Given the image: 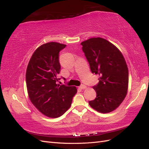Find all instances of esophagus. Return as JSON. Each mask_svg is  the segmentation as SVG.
<instances>
[{"label":"esophagus","mask_w":149,"mask_h":149,"mask_svg":"<svg viewBox=\"0 0 149 149\" xmlns=\"http://www.w3.org/2000/svg\"><path fill=\"white\" fill-rule=\"evenodd\" d=\"M79 88V89H86V88H87V86H86V85L82 84V85H81Z\"/></svg>","instance_id":"1"}]
</instances>
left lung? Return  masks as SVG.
I'll use <instances>...</instances> for the list:
<instances>
[{
  "instance_id": "8db88e82",
  "label": "left lung",
  "mask_w": 149,
  "mask_h": 149,
  "mask_svg": "<svg viewBox=\"0 0 149 149\" xmlns=\"http://www.w3.org/2000/svg\"><path fill=\"white\" fill-rule=\"evenodd\" d=\"M81 44L91 72L98 75L100 80L93 87L96 97L89 104L99 112L109 113L116 109L127 95V63L119 49L104 38H91Z\"/></svg>"
}]
</instances>
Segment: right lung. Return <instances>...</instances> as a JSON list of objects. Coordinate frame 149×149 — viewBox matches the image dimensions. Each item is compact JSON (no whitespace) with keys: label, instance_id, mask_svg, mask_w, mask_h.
Wrapping results in <instances>:
<instances>
[{"label":"right lung","instance_id":"obj_1","mask_svg":"<svg viewBox=\"0 0 149 149\" xmlns=\"http://www.w3.org/2000/svg\"><path fill=\"white\" fill-rule=\"evenodd\" d=\"M66 45L57 42L42 45L31 56L26 71V84L31 103L51 118L62 116L77 93L75 86L57 84L61 66L59 53Z\"/></svg>","mask_w":149,"mask_h":149}]
</instances>
